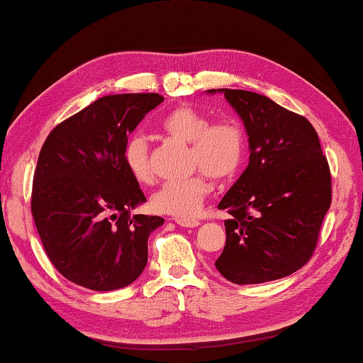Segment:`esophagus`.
<instances>
[{
  "instance_id": "34e87169",
  "label": "esophagus",
  "mask_w": 363,
  "mask_h": 363,
  "mask_svg": "<svg viewBox=\"0 0 363 363\" xmlns=\"http://www.w3.org/2000/svg\"><path fill=\"white\" fill-rule=\"evenodd\" d=\"M174 222L179 226H184V228H195V226L200 225V222H198L196 218H191V217H176Z\"/></svg>"
}]
</instances>
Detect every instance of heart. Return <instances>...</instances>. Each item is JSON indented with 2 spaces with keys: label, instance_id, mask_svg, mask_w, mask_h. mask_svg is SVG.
Returning a JSON list of instances; mask_svg holds the SVG:
<instances>
[{
  "label": "heart",
  "instance_id": "b5f03b06",
  "mask_svg": "<svg viewBox=\"0 0 363 363\" xmlns=\"http://www.w3.org/2000/svg\"><path fill=\"white\" fill-rule=\"evenodd\" d=\"M160 130L169 138L189 143L191 168L201 172L186 179L162 184L151 196V208L162 214L186 217L201 208L214 181H228L236 176L247 151V133L236 118H222L211 123L206 113L191 105H179L160 119ZM124 162L132 177L140 184L152 181L149 145L145 137L135 135L125 143Z\"/></svg>",
  "mask_w": 363,
  "mask_h": 363
}]
</instances>
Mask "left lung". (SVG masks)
Returning <instances> with one entry per match:
<instances>
[{
	"label": "left lung",
	"mask_w": 363,
	"mask_h": 363,
	"mask_svg": "<svg viewBox=\"0 0 363 363\" xmlns=\"http://www.w3.org/2000/svg\"><path fill=\"white\" fill-rule=\"evenodd\" d=\"M223 92L244 121L250 162L218 203L231 217L216 267L236 285L279 280L316 250L332 203L329 163L307 118L257 92Z\"/></svg>",
	"instance_id": "obj_1"
}]
</instances>
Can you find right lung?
Here are the masks:
<instances>
[{"label":"right lung","instance_id":"right-lung-1","mask_svg":"<svg viewBox=\"0 0 363 363\" xmlns=\"http://www.w3.org/2000/svg\"><path fill=\"white\" fill-rule=\"evenodd\" d=\"M163 102L157 92L111 94L48 133L33 177L31 214L48 259L75 285L113 291L147 262V238L163 218L132 216L146 201L124 162L129 133Z\"/></svg>","mask_w":363,"mask_h":363}]
</instances>
